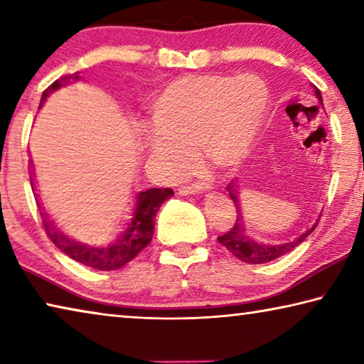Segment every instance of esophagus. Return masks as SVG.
I'll return each mask as SVG.
<instances>
[{
  "mask_svg": "<svg viewBox=\"0 0 364 364\" xmlns=\"http://www.w3.org/2000/svg\"><path fill=\"white\" fill-rule=\"evenodd\" d=\"M202 191H204V188H202L199 183H193V184H188V186L178 188V194L191 196V194H199V193H202Z\"/></svg>",
  "mask_w": 364,
  "mask_h": 364,
  "instance_id": "34e87169",
  "label": "esophagus"
}]
</instances>
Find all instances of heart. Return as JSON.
Returning a JSON list of instances; mask_svg holds the SVG:
<instances>
[{
	"instance_id": "heart-1",
	"label": "heart",
	"mask_w": 364,
	"mask_h": 364,
	"mask_svg": "<svg viewBox=\"0 0 364 364\" xmlns=\"http://www.w3.org/2000/svg\"><path fill=\"white\" fill-rule=\"evenodd\" d=\"M268 106V88L255 75L176 78L152 104L156 130L146 147L175 175L199 151L215 170H232L249 156Z\"/></svg>"
}]
</instances>
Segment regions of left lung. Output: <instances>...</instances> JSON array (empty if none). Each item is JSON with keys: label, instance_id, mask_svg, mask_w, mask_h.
Segmentation results:
<instances>
[{"label": "left lung", "instance_id": "left-lung-1", "mask_svg": "<svg viewBox=\"0 0 364 364\" xmlns=\"http://www.w3.org/2000/svg\"><path fill=\"white\" fill-rule=\"evenodd\" d=\"M315 88V96L318 97V101L323 104V96L319 93V90L316 86ZM228 193H230V197L236 205V212H237V218L236 223L232 225L230 231H226L223 236H218V242L223 245L226 250H230L231 254L239 258V260L244 263H250V264H260V263H267L271 260H276L282 255L289 254V252L294 250L300 242H304L305 239L310 236V234L315 231V228L318 225V220L313 223L311 228H308L306 231L299 234L297 237L291 239V241H284V242H258L257 239L250 237L247 234V228H245V221L242 217V205H241V189H239L237 183H230L226 186Z\"/></svg>", "mask_w": 364, "mask_h": 364}]
</instances>
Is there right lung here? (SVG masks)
Segmentation results:
<instances>
[{
  "label": "right lung",
  "mask_w": 364,
  "mask_h": 364,
  "mask_svg": "<svg viewBox=\"0 0 364 364\" xmlns=\"http://www.w3.org/2000/svg\"><path fill=\"white\" fill-rule=\"evenodd\" d=\"M78 72L56 80L51 86H48L43 91L38 109H41L43 104L46 102L48 96L59 90L60 86L70 82H78ZM30 181H32V188L35 189L33 178H30ZM171 196H173V191L170 188H151L147 191H141L134 197L132 218L128 220L125 230L117 236L115 241L107 245H88L75 241V239L69 237L60 231L56 223H54V220H51L48 212H45V207L38 200V193H35L36 204H38L41 210L40 213L43 218V226H45V231L54 245L75 262L100 271H112L125 267L141 250L147 247V244L151 242L154 236V225H156V215L159 208Z\"/></svg>",
  "instance_id": "right-lung-1"
}]
</instances>
